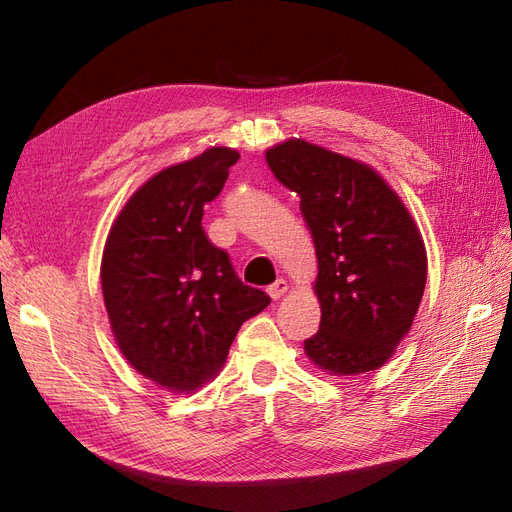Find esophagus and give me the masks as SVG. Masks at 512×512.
Returning <instances> with one entry per match:
<instances>
[{
  "instance_id": "obj_1",
  "label": "esophagus",
  "mask_w": 512,
  "mask_h": 512,
  "mask_svg": "<svg viewBox=\"0 0 512 512\" xmlns=\"http://www.w3.org/2000/svg\"><path fill=\"white\" fill-rule=\"evenodd\" d=\"M267 292H269V297H271L273 301H277V299L284 297V294L288 292V282H286V280H277L275 284H271V286L267 288Z\"/></svg>"
}]
</instances>
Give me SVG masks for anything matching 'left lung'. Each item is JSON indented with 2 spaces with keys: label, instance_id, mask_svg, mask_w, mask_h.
Instances as JSON below:
<instances>
[{
  "label": "left lung",
  "instance_id": "obj_1",
  "mask_svg": "<svg viewBox=\"0 0 512 512\" xmlns=\"http://www.w3.org/2000/svg\"><path fill=\"white\" fill-rule=\"evenodd\" d=\"M301 198L318 260L320 329L305 354L329 376L380 369L410 333L427 282V250L404 200L374 166L288 138L265 151Z\"/></svg>",
  "mask_w": 512,
  "mask_h": 512
}]
</instances>
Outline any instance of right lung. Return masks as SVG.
Listing matches in <instances>:
<instances>
[{
	"instance_id": "obj_1",
	"label": "right lung",
	"mask_w": 512,
	"mask_h": 512,
	"mask_svg": "<svg viewBox=\"0 0 512 512\" xmlns=\"http://www.w3.org/2000/svg\"><path fill=\"white\" fill-rule=\"evenodd\" d=\"M237 160V149L209 147L160 170L121 207L104 243L100 282L117 348L166 391L211 382L241 324L271 303L239 280L200 224Z\"/></svg>"
}]
</instances>
